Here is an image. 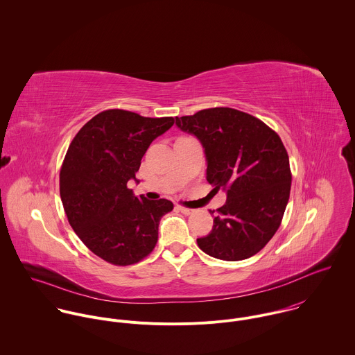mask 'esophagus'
I'll list each match as a JSON object with an SVG mask.
<instances>
[{"instance_id":"obj_1","label":"esophagus","mask_w":355,"mask_h":355,"mask_svg":"<svg viewBox=\"0 0 355 355\" xmlns=\"http://www.w3.org/2000/svg\"><path fill=\"white\" fill-rule=\"evenodd\" d=\"M178 209H179L183 214H186V216H190V214L194 213L193 209H189V207H184V206H178Z\"/></svg>"}]
</instances>
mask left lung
<instances>
[{"label":"left lung","mask_w":355,"mask_h":355,"mask_svg":"<svg viewBox=\"0 0 355 355\" xmlns=\"http://www.w3.org/2000/svg\"><path fill=\"white\" fill-rule=\"evenodd\" d=\"M176 125L201 142L206 180L227 193L210 234L197 239L200 249L224 261L258 253L280 227L290 198V159L280 137L232 107L176 117Z\"/></svg>","instance_id":"left-lung-1"}]
</instances>
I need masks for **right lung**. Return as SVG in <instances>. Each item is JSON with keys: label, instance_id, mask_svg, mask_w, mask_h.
Returning <instances> with one entry per match:
<instances>
[{"label": "right lung", "instance_id": "obj_1", "mask_svg": "<svg viewBox=\"0 0 355 355\" xmlns=\"http://www.w3.org/2000/svg\"><path fill=\"white\" fill-rule=\"evenodd\" d=\"M173 117H144L109 109L87 121L71 142L60 171V197L72 230L96 255L131 265L152 253L158 224L173 209L127 187L153 141Z\"/></svg>", "mask_w": 355, "mask_h": 355}]
</instances>
